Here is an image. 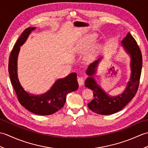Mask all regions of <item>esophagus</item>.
Wrapping results in <instances>:
<instances>
[{
    "label": "esophagus",
    "instance_id": "obj_1",
    "mask_svg": "<svg viewBox=\"0 0 148 148\" xmlns=\"http://www.w3.org/2000/svg\"><path fill=\"white\" fill-rule=\"evenodd\" d=\"M77 82L79 83V86H82L83 84H84V78L82 77H78L77 78Z\"/></svg>",
    "mask_w": 148,
    "mask_h": 148
}]
</instances>
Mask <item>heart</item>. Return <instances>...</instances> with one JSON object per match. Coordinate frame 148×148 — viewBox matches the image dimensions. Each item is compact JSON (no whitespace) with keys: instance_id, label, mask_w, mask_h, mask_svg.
Returning a JSON list of instances; mask_svg holds the SVG:
<instances>
[{"instance_id":"b5f03b06","label":"heart","mask_w":148,"mask_h":148,"mask_svg":"<svg viewBox=\"0 0 148 148\" xmlns=\"http://www.w3.org/2000/svg\"><path fill=\"white\" fill-rule=\"evenodd\" d=\"M97 36L95 35H86L80 38L77 44V48L79 50H85L92 46L96 42Z\"/></svg>"}]
</instances>
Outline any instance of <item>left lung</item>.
I'll list each match as a JSON object with an SVG mask.
<instances>
[{
    "instance_id": "obj_1",
    "label": "left lung",
    "mask_w": 148,
    "mask_h": 148,
    "mask_svg": "<svg viewBox=\"0 0 148 148\" xmlns=\"http://www.w3.org/2000/svg\"><path fill=\"white\" fill-rule=\"evenodd\" d=\"M121 46L130 57V76L126 88L121 94L111 96L102 89L95 79L97 67L102 57L91 64L86 71L88 76L85 80V86L92 90L93 99L88 103L91 111L97 114L109 115L117 112L124 108L135 97L139 86L143 58L141 51L137 42L128 32L121 40Z\"/></svg>"
}]
</instances>
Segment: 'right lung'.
Wrapping results in <instances>:
<instances>
[{
  "instance_id": "obj_1",
  "label": "right lung",
  "mask_w": 148,
  "mask_h": 148,
  "mask_svg": "<svg viewBox=\"0 0 148 148\" xmlns=\"http://www.w3.org/2000/svg\"><path fill=\"white\" fill-rule=\"evenodd\" d=\"M36 27H29L25 30L14 46L9 62V73L11 82L16 93L19 102L30 112L38 115H49L63 108L68 93L77 90L79 85L77 74L72 72L67 76L56 80L46 92L36 95L25 90L18 79V57L20 47Z\"/></svg>"
}]
</instances>
